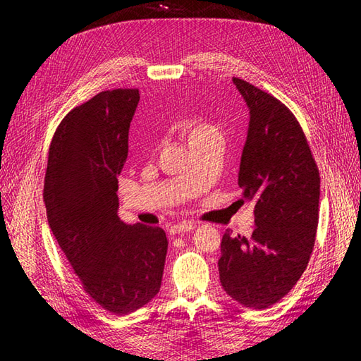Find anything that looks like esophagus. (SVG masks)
I'll return each instance as SVG.
<instances>
[{"label": "esophagus", "mask_w": 361, "mask_h": 361, "mask_svg": "<svg viewBox=\"0 0 361 361\" xmlns=\"http://www.w3.org/2000/svg\"><path fill=\"white\" fill-rule=\"evenodd\" d=\"M195 224L194 221H181V224H176L173 226H171V234H180V233H188L195 229Z\"/></svg>", "instance_id": "34e87169"}]
</instances>
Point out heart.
Here are the masks:
<instances>
[{
  "mask_svg": "<svg viewBox=\"0 0 361 361\" xmlns=\"http://www.w3.org/2000/svg\"><path fill=\"white\" fill-rule=\"evenodd\" d=\"M180 133L188 142H192V141L200 140V137L206 135L216 133V128H214L211 124H208V122L194 119V121L185 122V124L180 127Z\"/></svg>",
  "mask_w": 361,
  "mask_h": 361,
  "instance_id": "1",
  "label": "heart"
}]
</instances>
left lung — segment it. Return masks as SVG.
<instances>
[{
    "instance_id": "obj_1",
    "label": "left lung",
    "mask_w": 361,
    "mask_h": 361,
    "mask_svg": "<svg viewBox=\"0 0 361 361\" xmlns=\"http://www.w3.org/2000/svg\"><path fill=\"white\" fill-rule=\"evenodd\" d=\"M250 110L239 188L255 203V229L221 237V287L245 307L268 309L307 268L318 226L319 171L295 114L274 96L233 78Z\"/></svg>"
}]
</instances>
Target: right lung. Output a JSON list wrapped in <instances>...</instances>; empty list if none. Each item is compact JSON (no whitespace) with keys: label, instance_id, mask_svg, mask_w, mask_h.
Here are the masks:
<instances>
[{"label":"right lung","instance_id":"right-lung-1","mask_svg":"<svg viewBox=\"0 0 361 361\" xmlns=\"http://www.w3.org/2000/svg\"><path fill=\"white\" fill-rule=\"evenodd\" d=\"M137 102L136 88H118L73 109L52 136L44 175L51 231L83 290L113 315L157 296L167 255L164 229L118 216V175Z\"/></svg>","mask_w":361,"mask_h":361}]
</instances>
